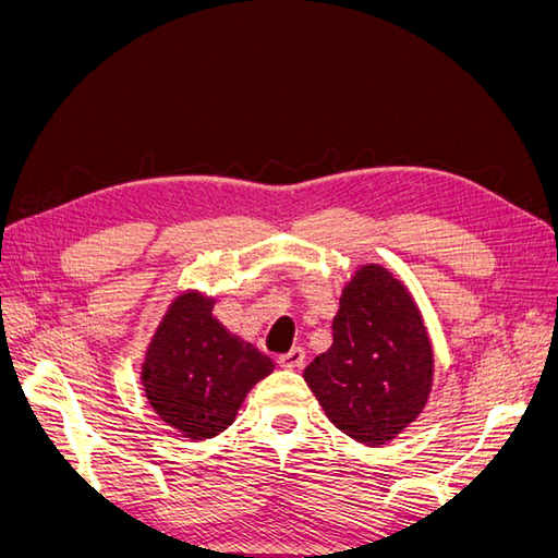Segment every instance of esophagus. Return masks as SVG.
Returning a JSON list of instances; mask_svg holds the SVG:
<instances>
[{"label": "esophagus", "mask_w": 558, "mask_h": 558, "mask_svg": "<svg viewBox=\"0 0 558 558\" xmlns=\"http://www.w3.org/2000/svg\"><path fill=\"white\" fill-rule=\"evenodd\" d=\"M277 363L281 367H286V369H298V367H302V363H305V349L293 347L291 351L281 353V356L277 359Z\"/></svg>", "instance_id": "obj_1"}]
</instances>
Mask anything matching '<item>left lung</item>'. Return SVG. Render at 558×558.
Wrapping results in <instances>:
<instances>
[{
  "label": "left lung",
  "mask_w": 558,
  "mask_h": 558,
  "mask_svg": "<svg viewBox=\"0 0 558 558\" xmlns=\"http://www.w3.org/2000/svg\"><path fill=\"white\" fill-rule=\"evenodd\" d=\"M433 369L414 298L386 267L369 263L344 286L332 347L305 367V381L337 428L377 447L424 412Z\"/></svg>",
  "instance_id": "obj_1"
}]
</instances>
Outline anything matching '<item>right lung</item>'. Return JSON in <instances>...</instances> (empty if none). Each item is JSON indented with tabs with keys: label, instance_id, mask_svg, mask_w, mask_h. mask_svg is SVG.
Listing matches in <instances>:
<instances>
[{
	"label": "right lung",
	"instance_id": "right-lung-1",
	"mask_svg": "<svg viewBox=\"0 0 558 558\" xmlns=\"http://www.w3.org/2000/svg\"><path fill=\"white\" fill-rule=\"evenodd\" d=\"M214 302L197 291L181 293L142 363L148 404L191 440L223 433L251 388L275 369L272 359L218 324Z\"/></svg>",
	"mask_w": 558,
	"mask_h": 558
}]
</instances>
